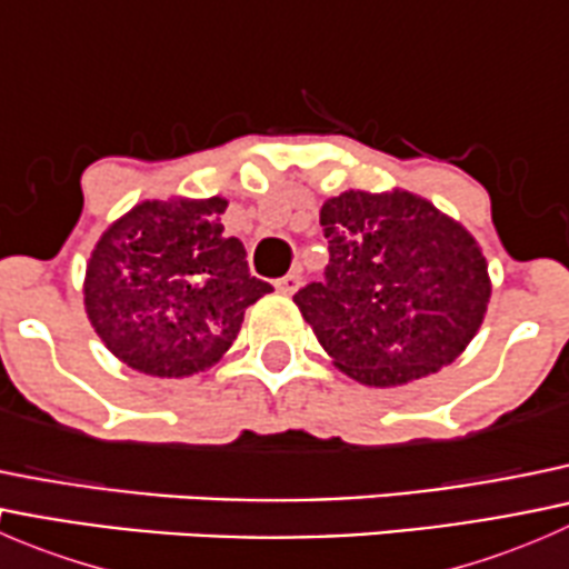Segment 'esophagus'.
Returning <instances> with one entry per match:
<instances>
[{"label": "esophagus", "mask_w": 569, "mask_h": 569, "mask_svg": "<svg viewBox=\"0 0 569 569\" xmlns=\"http://www.w3.org/2000/svg\"><path fill=\"white\" fill-rule=\"evenodd\" d=\"M274 289L280 291V295H295L297 289H300V272H289L283 274V278L274 283Z\"/></svg>", "instance_id": "esophagus-1"}]
</instances>
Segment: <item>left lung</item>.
Listing matches in <instances>:
<instances>
[{
    "mask_svg": "<svg viewBox=\"0 0 569 569\" xmlns=\"http://www.w3.org/2000/svg\"><path fill=\"white\" fill-rule=\"evenodd\" d=\"M319 222L330 263L295 302L343 375L391 388L460 358L490 302L487 261L460 222L399 189H349Z\"/></svg>",
    "mask_w": 569,
    "mask_h": 569,
    "instance_id": "left-lung-1",
    "label": "left lung"
}]
</instances>
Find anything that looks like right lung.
Returning <instances> with one entry per match:
<instances>
[{
  "label": "right lung",
  "mask_w": 569,
  "mask_h": 569,
  "mask_svg": "<svg viewBox=\"0 0 569 569\" xmlns=\"http://www.w3.org/2000/svg\"><path fill=\"white\" fill-rule=\"evenodd\" d=\"M228 200H146L96 244L84 278L90 325L114 358L151 377L209 369L239 336L244 311L272 291L226 237Z\"/></svg>",
  "instance_id": "add662e5"
}]
</instances>
